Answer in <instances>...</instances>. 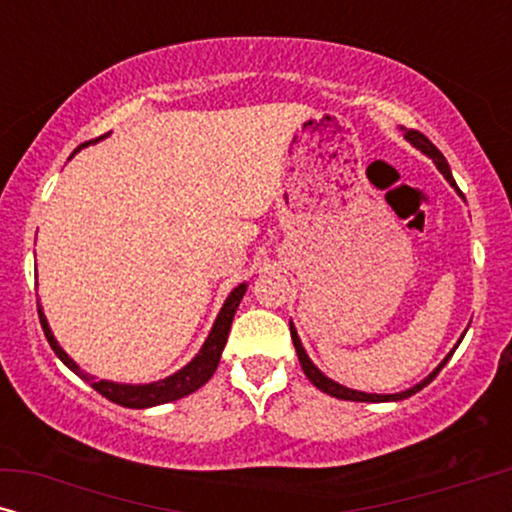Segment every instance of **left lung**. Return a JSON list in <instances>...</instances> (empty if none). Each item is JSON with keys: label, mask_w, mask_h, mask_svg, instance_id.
Segmentation results:
<instances>
[{"label": "left lung", "mask_w": 512, "mask_h": 512, "mask_svg": "<svg viewBox=\"0 0 512 512\" xmlns=\"http://www.w3.org/2000/svg\"><path fill=\"white\" fill-rule=\"evenodd\" d=\"M403 130V137L408 139V142L415 146L417 151H422L426 158H431L433 160V165L438 167L440 170V174H443V177L447 179V184H450L454 191L459 193V198H464V193L459 191V186H457V181H454V177H452V172H450V165H447V160H445V156L443 153H440L436 146H433L429 139H426L422 132H417V130H405V128H401ZM289 326H291V338H293V347H296V354H298V361H300V366H303V373L307 375V380H310L314 387L317 389H321L324 391V394H328V396H335V398H342V401H361V403H389V401H403V398H408V396H412V394H417V391H422L426 384L429 382H433V377H436L440 370H443V366L447 361H450V356L454 354V349L459 347V342L464 340V335L466 333H461V338H459V342L457 345L452 347V352L445 356L443 361L438 363L436 368L431 370L429 375L424 377L422 382H417L415 387H410V389H405V391H398V394H366V391H356V389H349V387H345V384H338L335 380H331V377H326L324 373H321V370L314 366L312 363V359L310 356H307V352H305V347H303V342H300V338H298V331H296V326H293V321H289Z\"/></svg>", "instance_id": "left-lung-1"}]
</instances>
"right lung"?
Instances as JSON below:
<instances>
[{
    "mask_svg": "<svg viewBox=\"0 0 512 512\" xmlns=\"http://www.w3.org/2000/svg\"><path fill=\"white\" fill-rule=\"evenodd\" d=\"M100 139H104V137H97L95 142H100ZM95 142L81 144L74 153H79L83 146L95 144ZM74 153H72V156H74ZM244 293H247V282L237 284L235 289L228 293L226 303H223V307L219 310V317H216L212 331H209V335H207V340L202 342L200 352L195 354L193 359L188 361L184 368H179L177 373L163 377V380L149 382V384H125V382L97 380L95 375L86 373V370H83L79 363H76L72 356H69L65 349L60 347V342L55 340L51 326H48L44 307H41L39 300H37V305H39L41 328H44L46 340H48V345H51V349L55 352V356H58V359L65 363V366L72 370V373L79 375L81 380H86L95 391H100L104 398H109L111 403L123 405V408L142 410V408H153V405H163V403L179 401V398L193 394V391H198L202 384L209 382V377L214 375V370H216V366H219V361H221L223 347H226V340H228V333H230V324H233L237 305H240V300H242Z\"/></svg>",
    "mask_w": 512,
    "mask_h": 512,
    "instance_id": "1",
    "label": "right lung"
}]
</instances>
